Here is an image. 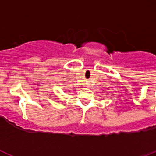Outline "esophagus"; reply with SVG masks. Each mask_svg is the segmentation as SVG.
<instances>
[{
	"label": "esophagus",
	"mask_w": 156,
	"mask_h": 156,
	"mask_svg": "<svg viewBox=\"0 0 156 156\" xmlns=\"http://www.w3.org/2000/svg\"><path fill=\"white\" fill-rule=\"evenodd\" d=\"M86 84H88V83H86Z\"/></svg>",
	"instance_id": "esophagus-1"
}]
</instances>
